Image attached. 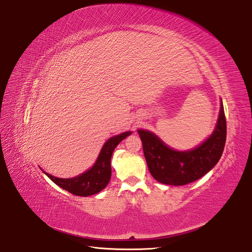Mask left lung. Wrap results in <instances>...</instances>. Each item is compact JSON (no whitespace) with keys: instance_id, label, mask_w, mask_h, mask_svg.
<instances>
[{"instance_id":"1","label":"left lung","mask_w":252,"mask_h":252,"mask_svg":"<svg viewBox=\"0 0 252 252\" xmlns=\"http://www.w3.org/2000/svg\"><path fill=\"white\" fill-rule=\"evenodd\" d=\"M138 133L152 177L165 185H187L207 174L222 154L227 137V123L222 103L213 135L194 150L175 151L148 130L139 129Z\"/></svg>"}]
</instances>
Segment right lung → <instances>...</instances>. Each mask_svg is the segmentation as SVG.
Here are the masks:
<instances>
[{
	"label": "right lung",
	"instance_id": "1",
	"mask_svg": "<svg viewBox=\"0 0 252 252\" xmlns=\"http://www.w3.org/2000/svg\"><path fill=\"white\" fill-rule=\"evenodd\" d=\"M130 134V131H126V133L110 138L104 144L94 166L81 176L72 179H59L45 171L44 173L59 187L73 195L83 197L94 195L108 185L111 178L110 161L112 153L117 145Z\"/></svg>",
	"mask_w": 252,
	"mask_h": 252
}]
</instances>
